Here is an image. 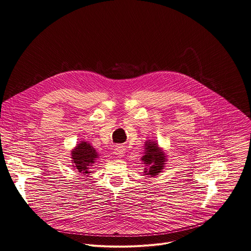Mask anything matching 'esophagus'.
Listing matches in <instances>:
<instances>
[{
  "label": "esophagus",
  "mask_w": 251,
  "mask_h": 251,
  "mask_svg": "<svg viewBox=\"0 0 251 251\" xmlns=\"http://www.w3.org/2000/svg\"><path fill=\"white\" fill-rule=\"evenodd\" d=\"M125 153H126V150H125V148L123 146H118V147L115 148V155L118 158L123 157L125 155Z\"/></svg>",
  "instance_id": "1"
}]
</instances>
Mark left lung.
<instances>
[{
	"instance_id": "8db88e82",
	"label": "left lung",
	"mask_w": 251,
	"mask_h": 251,
	"mask_svg": "<svg viewBox=\"0 0 251 251\" xmlns=\"http://www.w3.org/2000/svg\"><path fill=\"white\" fill-rule=\"evenodd\" d=\"M144 149V154L141 158V161L145 165L144 174L151 177L157 176L163 172L167 164V155L158 145V142L152 140L145 142Z\"/></svg>"
}]
</instances>
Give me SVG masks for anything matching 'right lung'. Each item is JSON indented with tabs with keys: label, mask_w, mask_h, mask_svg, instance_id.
<instances>
[{
	"label": "right lung",
	"mask_w": 251,
	"mask_h": 251,
	"mask_svg": "<svg viewBox=\"0 0 251 251\" xmlns=\"http://www.w3.org/2000/svg\"><path fill=\"white\" fill-rule=\"evenodd\" d=\"M99 159L98 152L89 144L88 142L81 141L71 150V161L74 169L81 175H88L92 172L89 171L94 165L95 161Z\"/></svg>",
	"instance_id": "right-lung-1"
}]
</instances>
